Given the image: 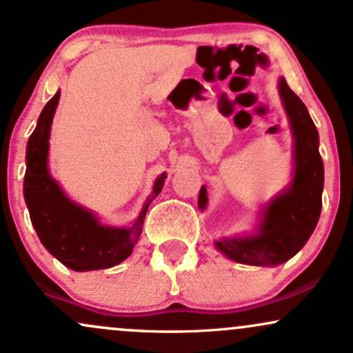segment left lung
Here are the masks:
<instances>
[{"label": "left lung", "mask_w": 353, "mask_h": 353, "mask_svg": "<svg viewBox=\"0 0 353 353\" xmlns=\"http://www.w3.org/2000/svg\"><path fill=\"white\" fill-rule=\"evenodd\" d=\"M279 92L294 134V179L283 192L265 205L259 232L242 239H222L216 247L232 261L250 265H279L305 245L322 210L323 163L319 132L305 104L279 81ZM208 205V190L201 188L199 208Z\"/></svg>", "instance_id": "1"}]
</instances>
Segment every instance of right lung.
<instances>
[{
  "instance_id": "obj_1",
  "label": "right lung",
  "mask_w": 353,
  "mask_h": 353,
  "mask_svg": "<svg viewBox=\"0 0 353 353\" xmlns=\"http://www.w3.org/2000/svg\"><path fill=\"white\" fill-rule=\"evenodd\" d=\"M58 101L59 91L44 106L28 141L23 188L31 222L41 244L70 269L84 272L114 267L125 261L134 249L143 230L145 212L151 201L163 189L165 174H161L154 182L152 194L131 229L101 225L89 210L64 196L48 171L50 131Z\"/></svg>"
}]
</instances>
